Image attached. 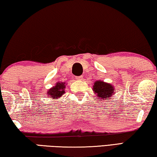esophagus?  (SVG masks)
Returning a JSON list of instances; mask_svg holds the SVG:
<instances>
[{"label":"esophagus","instance_id":"obj_1","mask_svg":"<svg viewBox=\"0 0 157 157\" xmlns=\"http://www.w3.org/2000/svg\"><path fill=\"white\" fill-rule=\"evenodd\" d=\"M76 79L78 81H81L83 79V76H76Z\"/></svg>","mask_w":157,"mask_h":157}]
</instances>
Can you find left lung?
<instances>
[{"label":"left lung","mask_w":157,"mask_h":157,"mask_svg":"<svg viewBox=\"0 0 157 157\" xmlns=\"http://www.w3.org/2000/svg\"><path fill=\"white\" fill-rule=\"evenodd\" d=\"M93 90L97 94L98 99L102 101H106L111 98V96L115 93L114 86L109 83H104V81H97L93 86Z\"/></svg>","instance_id":"left-lung-1"}]
</instances>
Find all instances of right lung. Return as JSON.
Wrapping results in <instances>:
<instances>
[{
	"label": "right lung",
	"instance_id": "right-lung-1",
	"mask_svg": "<svg viewBox=\"0 0 157 157\" xmlns=\"http://www.w3.org/2000/svg\"><path fill=\"white\" fill-rule=\"evenodd\" d=\"M65 83H56V86L53 87L49 90V91H48V94L51 95V98H57V97H61L63 94L65 93Z\"/></svg>",
	"mask_w": 157,
	"mask_h": 157
}]
</instances>
